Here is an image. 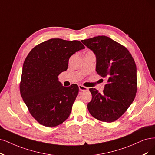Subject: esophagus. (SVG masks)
Returning <instances> with one entry per match:
<instances>
[{
	"label": "esophagus",
	"instance_id": "1",
	"mask_svg": "<svg viewBox=\"0 0 155 155\" xmlns=\"http://www.w3.org/2000/svg\"><path fill=\"white\" fill-rule=\"evenodd\" d=\"M78 88H79V90H80V91H82L88 90V88H87V87H85V86H83V85H78Z\"/></svg>",
	"mask_w": 155,
	"mask_h": 155
}]
</instances>
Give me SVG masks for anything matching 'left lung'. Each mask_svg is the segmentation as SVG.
<instances>
[{"instance_id": "obj_1", "label": "left lung", "mask_w": 155, "mask_h": 155, "mask_svg": "<svg viewBox=\"0 0 155 155\" xmlns=\"http://www.w3.org/2000/svg\"><path fill=\"white\" fill-rule=\"evenodd\" d=\"M96 57V71L107 79L103 93L89 89L87 105L91 116L99 121H116L132 104L137 93V68L128 49L105 36L82 40Z\"/></svg>"}]
</instances>
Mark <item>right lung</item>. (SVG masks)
I'll return each mask as SVG.
<instances>
[{"label":"right lung","instance_id":"obj_1","mask_svg":"<svg viewBox=\"0 0 155 155\" xmlns=\"http://www.w3.org/2000/svg\"><path fill=\"white\" fill-rule=\"evenodd\" d=\"M85 48L77 40H47L34 47L22 68L20 91L28 111L45 127H54L68 118L78 87L62 86L58 75L66 71L70 57Z\"/></svg>","mask_w":155,"mask_h":155}]
</instances>
